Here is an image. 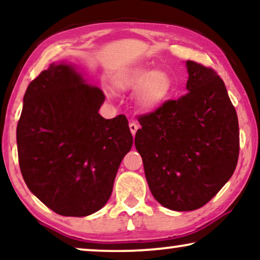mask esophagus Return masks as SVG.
<instances>
[{
	"instance_id": "esophagus-1",
	"label": "esophagus",
	"mask_w": 260,
	"mask_h": 260,
	"mask_svg": "<svg viewBox=\"0 0 260 260\" xmlns=\"http://www.w3.org/2000/svg\"><path fill=\"white\" fill-rule=\"evenodd\" d=\"M129 127H130L131 134H133V136H135V134H136V131L138 130V124H136L135 122H131L129 124Z\"/></svg>"
}]
</instances>
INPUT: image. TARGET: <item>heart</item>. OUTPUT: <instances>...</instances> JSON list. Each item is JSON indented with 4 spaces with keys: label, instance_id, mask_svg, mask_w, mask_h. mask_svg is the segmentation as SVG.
I'll return each instance as SVG.
<instances>
[{
    "label": "heart",
    "instance_id": "obj_1",
    "mask_svg": "<svg viewBox=\"0 0 260 260\" xmlns=\"http://www.w3.org/2000/svg\"><path fill=\"white\" fill-rule=\"evenodd\" d=\"M115 85L120 91H137V104L147 110H154L166 103L174 88V81L168 73L145 66L119 72Z\"/></svg>",
    "mask_w": 260,
    "mask_h": 260
}]
</instances>
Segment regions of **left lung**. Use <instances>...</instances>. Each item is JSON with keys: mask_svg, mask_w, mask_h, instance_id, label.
<instances>
[{"mask_svg": "<svg viewBox=\"0 0 260 260\" xmlns=\"http://www.w3.org/2000/svg\"><path fill=\"white\" fill-rule=\"evenodd\" d=\"M186 95L141 116L135 147L152 197L163 207L194 211L236 170L239 125L226 86L212 69L190 60Z\"/></svg>", "mask_w": 260, "mask_h": 260, "instance_id": "8db88e82", "label": "left lung"}]
</instances>
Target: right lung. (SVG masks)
Here are the masks:
<instances>
[{
    "instance_id": "1",
    "label": "right lung",
    "mask_w": 260,
    "mask_h": 260,
    "mask_svg": "<svg viewBox=\"0 0 260 260\" xmlns=\"http://www.w3.org/2000/svg\"><path fill=\"white\" fill-rule=\"evenodd\" d=\"M105 95L71 62H53L27 87L16 129L29 190L53 212L87 216L111 197L119 165L133 147L125 116L105 119Z\"/></svg>"
}]
</instances>
